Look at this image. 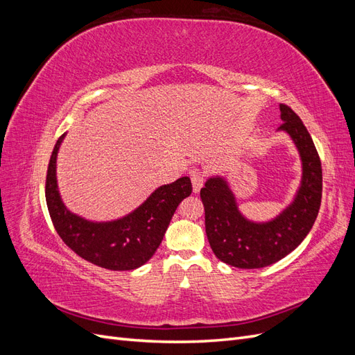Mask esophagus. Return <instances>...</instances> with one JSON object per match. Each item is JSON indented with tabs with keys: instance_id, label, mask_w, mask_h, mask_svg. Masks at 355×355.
Listing matches in <instances>:
<instances>
[{
	"instance_id": "esophagus-1",
	"label": "esophagus",
	"mask_w": 355,
	"mask_h": 355,
	"mask_svg": "<svg viewBox=\"0 0 355 355\" xmlns=\"http://www.w3.org/2000/svg\"><path fill=\"white\" fill-rule=\"evenodd\" d=\"M189 176H191V182H192V189H194V192H198L201 189V187L204 185L206 175H204L201 170L194 168V170L189 171Z\"/></svg>"
}]
</instances>
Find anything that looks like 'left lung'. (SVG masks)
<instances>
[{"instance_id": "obj_1", "label": "left lung", "mask_w": 355, "mask_h": 355, "mask_svg": "<svg viewBox=\"0 0 355 355\" xmlns=\"http://www.w3.org/2000/svg\"><path fill=\"white\" fill-rule=\"evenodd\" d=\"M283 124L292 136L302 159V184L295 201L271 222L253 223L244 219L222 178H211L200 191L206 218V234L219 261L243 270L275 263L304 241L313 228L321 204L323 171L315 145L302 120L280 103Z\"/></svg>"}]
</instances>
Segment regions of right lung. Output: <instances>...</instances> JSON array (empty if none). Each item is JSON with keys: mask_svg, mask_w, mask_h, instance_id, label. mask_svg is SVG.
Masks as SVG:
<instances>
[{"mask_svg": "<svg viewBox=\"0 0 355 355\" xmlns=\"http://www.w3.org/2000/svg\"><path fill=\"white\" fill-rule=\"evenodd\" d=\"M65 135L53 149L46 178V201L62 241L83 259L111 271H128L151 259L179 202L192 191L189 178L159 187L128 216L94 223L75 216L63 206L56 184V155Z\"/></svg>", "mask_w": 355, "mask_h": 355, "instance_id": "obj_1", "label": "right lung"}]
</instances>
